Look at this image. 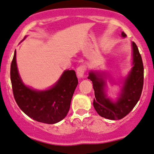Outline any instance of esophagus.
Returning <instances> with one entry per match:
<instances>
[{
    "instance_id": "esophagus-1",
    "label": "esophagus",
    "mask_w": 154,
    "mask_h": 154,
    "mask_svg": "<svg viewBox=\"0 0 154 154\" xmlns=\"http://www.w3.org/2000/svg\"><path fill=\"white\" fill-rule=\"evenodd\" d=\"M86 70V66L85 65H80L77 68V75L79 78H82L84 77V74Z\"/></svg>"
}]
</instances>
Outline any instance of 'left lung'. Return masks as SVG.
I'll return each instance as SVG.
<instances>
[{"label":"left lung","instance_id":"obj_1","mask_svg":"<svg viewBox=\"0 0 154 154\" xmlns=\"http://www.w3.org/2000/svg\"><path fill=\"white\" fill-rule=\"evenodd\" d=\"M122 36L126 34L122 32ZM133 67L123 82L120 97L112 102L105 94V82L102 74L90 71L88 78L92 82L95 91L93 106L101 117L109 120H120L126 116L136 106L143 86V64L136 44L133 42Z\"/></svg>","mask_w":154,"mask_h":154}]
</instances>
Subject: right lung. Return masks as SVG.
Returning a JSON list of instances; mask_svg holds the SVG:
<instances>
[{
    "label": "right lung",
    "instance_id": "obj_1",
    "mask_svg": "<svg viewBox=\"0 0 154 154\" xmlns=\"http://www.w3.org/2000/svg\"><path fill=\"white\" fill-rule=\"evenodd\" d=\"M11 81L16 103L29 117L41 123L54 124L69 112L74 92L78 84L74 70H65L49 90H36L26 86L18 74L15 51L11 65Z\"/></svg>",
    "mask_w": 154,
    "mask_h": 154
}]
</instances>
